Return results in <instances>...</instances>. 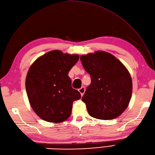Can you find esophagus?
<instances>
[{
  "mask_svg": "<svg viewBox=\"0 0 155 155\" xmlns=\"http://www.w3.org/2000/svg\"><path fill=\"white\" fill-rule=\"evenodd\" d=\"M78 91H79V93H81V96H83V95L84 93V92H85V88H84V87H81V88H79V89H78Z\"/></svg>",
  "mask_w": 155,
  "mask_h": 155,
  "instance_id": "1",
  "label": "esophagus"
}]
</instances>
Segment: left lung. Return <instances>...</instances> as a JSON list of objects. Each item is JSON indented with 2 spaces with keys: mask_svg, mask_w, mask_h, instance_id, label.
<instances>
[{
  "mask_svg": "<svg viewBox=\"0 0 155 155\" xmlns=\"http://www.w3.org/2000/svg\"><path fill=\"white\" fill-rule=\"evenodd\" d=\"M80 59L91 77V84L82 98L88 114L101 120L119 117L132 96V78L128 69L114 55L103 51L83 54Z\"/></svg>",
  "mask_w": 155,
  "mask_h": 155,
  "instance_id": "1",
  "label": "left lung"
}]
</instances>
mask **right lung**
Wrapping results in <instances>:
<instances>
[{
	"label": "right lung",
	"instance_id": "1",
	"mask_svg": "<svg viewBox=\"0 0 155 155\" xmlns=\"http://www.w3.org/2000/svg\"><path fill=\"white\" fill-rule=\"evenodd\" d=\"M78 58V54L54 50L39 57L29 68L26 91L32 110L41 119L59 123L71 116L72 103L81 96L72 88L68 74Z\"/></svg>",
	"mask_w": 155,
	"mask_h": 155
}]
</instances>
